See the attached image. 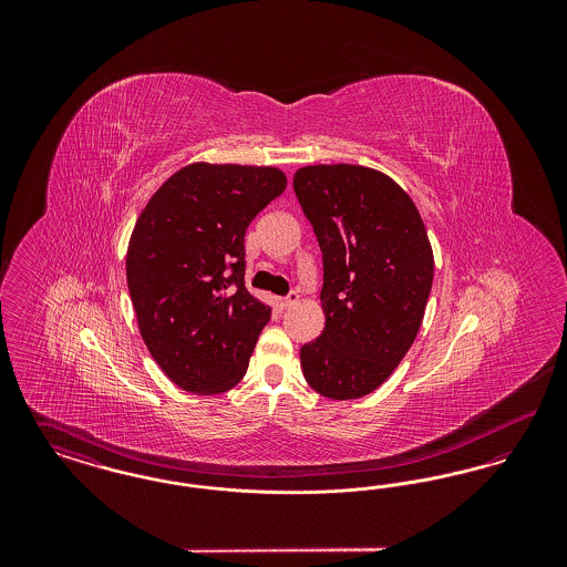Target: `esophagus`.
<instances>
[{"label":"esophagus","mask_w":567,"mask_h":567,"mask_svg":"<svg viewBox=\"0 0 567 567\" xmlns=\"http://www.w3.org/2000/svg\"><path fill=\"white\" fill-rule=\"evenodd\" d=\"M297 299H299V296H297L296 291H293V293H289L287 297H278V299H276V303H278V308H282V310H285V308L293 306Z\"/></svg>","instance_id":"obj_1"}]
</instances>
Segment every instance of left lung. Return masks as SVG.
Masks as SVG:
<instances>
[{
  "label": "left lung",
  "instance_id": "8db88e82",
  "mask_svg": "<svg viewBox=\"0 0 567 567\" xmlns=\"http://www.w3.org/2000/svg\"><path fill=\"white\" fill-rule=\"evenodd\" d=\"M293 189L323 252L324 329L301 347V372L324 398L357 400L393 374L421 329L432 244L410 195L372 167H299Z\"/></svg>",
  "mask_w": 567,
  "mask_h": 567
}]
</instances>
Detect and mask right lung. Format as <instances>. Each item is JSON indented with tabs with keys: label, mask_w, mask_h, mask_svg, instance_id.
Wrapping results in <instances>:
<instances>
[{
	"label": "right lung",
	"mask_w": 567,
	"mask_h": 567,
	"mask_svg": "<svg viewBox=\"0 0 567 567\" xmlns=\"http://www.w3.org/2000/svg\"><path fill=\"white\" fill-rule=\"evenodd\" d=\"M287 187L278 167L190 163L135 220L127 287L146 349L197 395L234 389L271 308L244 287L250 220Z\"/></svg>",
	"instance_id": "right-lung-1"
}]
</instances>
